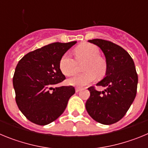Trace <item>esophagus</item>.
Returning <instances> with one entry per match:
<instances>
[{
  "mask_svg": "<svg viewBox=\"0 0 148 148\" xmlns=\"http://www.w3.org/2000/svg\"><path fill=\"white\" fill-rule=\"evenodd\" d=\"M81 90H82V88H80V87H75V92H80Z\"/></svg>",
  "mask_w": 148,
  "mask_h": 148,
  "instance_id": "34e87169",
  "label": "esophagus"
}]
</instances>
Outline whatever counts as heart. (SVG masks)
<instances>
[{
    "instance_id": "b5f03b06",
    "label": "heart",
    "mask_w": 148,
    "mask_h": 148,
    "mask_svg": "<svg viewBox=\"0 0 148 148\" xmlns=\"http://www.w3.org/2000/svg\"><path fill=\"white\" fill-rule=\"evenodd\" d=\"M78 63L84 61L82 70L84 73L78 74L69 80V84L78 87H83L91 83L95 76L101 77L107 70L106 62L99 56V50L92 44H80L74 50ZM59 68L66 76H72L77 72V63L69 53L63 55L59 61Z\"/></svg>"
}]
</instances>
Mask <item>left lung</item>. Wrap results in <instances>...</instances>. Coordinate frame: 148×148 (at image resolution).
Returning a JSON list of instances; mask_svg holds the SVG:
<instances>
[{
	"label": "left lung",
	"mask_w": 148,
	"mask_h": 148,
	"mask_svg": "<svg viewBox=\"0 0 148 148\" xmlns=\"http://www.w3.org/2000/svg\"><path fill=\"white\" fill-rule=\"evenodd\" d=\"M88 41L102 50L107 70L105 77L96 84L105 90L89 87L86 110L97 122L112 125L124 117L135 99L138 84L135 64L129 53L114 43L98 38Z\"/></svg>",
	"instance_id": "1"
}]
</instances>
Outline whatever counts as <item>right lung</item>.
Segmentation results:
<instances>
[{
	"label": "right lung",
	"instance_id": "add662e5",
	"mask_svg": "<svg viewBox=\"0 0 148 148\" xmlns=\"http://www.w3.org/2000/svg\"><path fill=\"white\" fill-rule=\"evenodd\" d=\"M76 44L56 42L27 53L17 64L13 87L18 108L26 118L38 125L53 122L64 113L75 93L73 86L56 87L65 79L59 61Z\"/></svg>",
	"mask_w": 148,
	"mask_h": 148
}]
</instances>
